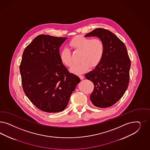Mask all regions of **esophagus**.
<instances>
[{
    "label": "esophagus",
    "mask_w": 150,
    "mask_h": 150,
    "mask_svg": "<svg viewBox=\"0 0 150 150\" xmlns=\"http://www.w3.org/2000/svg\"><path fill=\"white\" fill-rule=\"evenodd\" d=\"M79 77L80 78V79H81V80H82V79H84V76H82V75H79Z\"/></svg>",
    "instance_id": "34e87169"
}]
</instances>
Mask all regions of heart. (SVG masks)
Segmentation results:
<instances>
[{"label": "heart", "mask_w": 150, "mask_h": 150, "mask_svg": "<svg viewBox=\"0 0 150 150\" xmlns=\"http://www.w3.org/2000/svg\"><path fill=\"white\" fill-rule=\"evenodd\" d=\"M69 46L75 51L81 52L79 56L81 62L71 68V71L76 74L85 72L90 67H96L102 61L105 52L104 44L99 38L77 36L71 41ZM60 58L66 66L70 67L72 66V53L69 48H63L60 53Z\"/></svg>", "instance_id": "b5f03b06"}]
</instances>
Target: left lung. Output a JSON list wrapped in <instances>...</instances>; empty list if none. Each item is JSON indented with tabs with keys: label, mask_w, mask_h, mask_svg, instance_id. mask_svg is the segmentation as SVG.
Listing matches in <instances>:
<instances>
[{
	"label": "left lung",
	"mask_w": 150,
	"mask_h": 150,
	"mask_svg": "<svg viewBox=\"0 0 150 150\" xmlns=\"http://www.w3.org/2000/svg\"><path fill=\"white\" fill-rule=\"evenodd\" d=\"M89 36H97L105 45L102 61L85 75L94 86L91 100L94 106L108 108L123 96L128 87L130 59L125 44L109 30L97 28L85 35Z\"/></svg>",
	"instance_id": "1"
}]
</instances>
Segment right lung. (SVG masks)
I'll list each match as a JSON object with an SVG mask.
<instances>
[{
	"mask_svg": "<svg viewBox=\"0 0 150 150\" xmlns=\"http://www.w3.org/2000/svg\"><path fill=\"white\" fill-rule=\"evenodd\" d=\"M67 38L40 35L25 48L20 65L25 95L40 110L63 111L80 78L68 72L59 47Z\"/></svg>",
	"mask_w": 150,
	"mask_h": 150,
	"instance_id": "add662e5",
	"label": "right lung"
}]
</instances>
